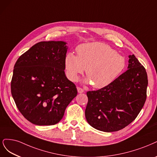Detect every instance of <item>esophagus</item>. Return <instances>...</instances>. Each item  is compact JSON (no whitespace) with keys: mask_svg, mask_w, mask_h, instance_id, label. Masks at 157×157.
I'll list each match as a JSON object with an SVG mask.
<instances>
[{"mask_svg":"<svg viewBox=\"0 0 157 157\" xmlns=\"http://www.w3.org/2000/svg\"><path fill=\"white\" fill-rule=\"evenodd\" d=\"M77 91L78 93H83L84 92V90L80 87H77Z\"/></svg>","mask_w":157,"mask_h":157,"instance_id":"1","label":"esophagus"}]
</instances>
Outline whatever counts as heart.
<instances>
[{"instance_id": "b5f03b06", "label": "heart", "mask_w": 157, "mask_h": 157, "mask_svg": "<svg viewBox=\"0 0 157 157\" xmlns=\"http://www.w3.org/2000/svg\"><path fill=\"white\" fill-rule=\"evenodd\" d=\"M78 56L68 52L65 58V67L68 78L75 82L86 69V83L95 88H102L111 84L125 67L123 56L106 44L89 43L78 46Z\"/></svg>"}]
</instances>
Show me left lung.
I'll use <instances>...</instances> for the list:
<instances>
[{"label":"left lung","mask_w":157,"mask_h":157,"mask_svg":"<svg viewBox=\"0 0 157 157\" xmlns=\"http://www.w3.org/2000/svg\"><path fill=\"white\" fill-rule=\"evenodd\" d=\"M127 71L105 87L87 92L85 110L88 123L103 132L120 131L141 111L147 97V72L134 55L128 56Z\"/></svg>","instance_id":"8db88e82"}]
</instances>
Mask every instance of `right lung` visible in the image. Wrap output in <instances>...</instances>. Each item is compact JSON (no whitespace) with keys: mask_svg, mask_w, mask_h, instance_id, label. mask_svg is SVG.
<instances>
[{"mask_svg":"<svg viewBox=\"0 0 157 157\" xmlns=\"http://www.w3.org/2000/svg\"><path fill=\"white\" fill-rule=\"evenodd\" d=\"M66 45L61 41L37 43L14 66L11 92L19 112L35 125L58 123L77 96L76 86L65 75Z\"/></svg>","mask_w":157,"mask_h":157,"instance_id":"obj_1","label":"right lung"}]
</instances>
